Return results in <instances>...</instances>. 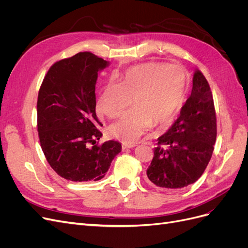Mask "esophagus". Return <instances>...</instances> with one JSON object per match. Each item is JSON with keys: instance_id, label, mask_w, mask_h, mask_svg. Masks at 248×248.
I'll return each instance as SVG.
<instances>
[{"instance_id": "obj_1", "label": "esophagus", "mask_w": 248, "mask_h": 248, "mask_svg": "<svg viewBox=\"0 0 248 248\" xmlns=\"http://www.w3.org/2000/svg\"><path fill=\"white\" fill-rule=\"evenodd\" d=\"M136 147V144H125V142H123L122 145V148L125 150V149H131V148H134Z\"/></svg>"}]
</instances>
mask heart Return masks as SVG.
<instances>
[{
	"label": "heart",
	"mask_w": 248,
	"mask_h": 248,
	"mask_svg": "<svg viewBox=\"0 0 248 248\" xmlns=\"http://www.w3.org/2000/svg\"><path fill=\"white\" fill-rule=\"evenodd\" d=\"M187 87L188 73L183 67L160 62L141 64L127 71L121 84L108 82L96 108L100 114L115 118L133 102L136 107L109 126V133L125 144H134L153 122L164 125L177 117L184 106Z\"/></svg>",
	"instance_id": "1"
}]
</instances>
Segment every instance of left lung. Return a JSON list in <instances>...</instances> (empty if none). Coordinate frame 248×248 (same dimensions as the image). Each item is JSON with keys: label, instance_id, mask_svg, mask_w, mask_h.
<instances>
[{"label": "left lung", "instance_id": "1", "mask_svg": "<svg viewBox=\"0 0 248 248\" xmlns=\"http://www.w3.org/2000/svg\"><path fill=\"white\" fill-rule=\"evenodd\" d=\"M216 133L212 92L204 74L196 69L191 94L178 119L157 139L158 144L147 170L150 181L166 189L196 182L211 159Z\"/></svg>", "mask_w": 248, "mask_h": 248}]
</instances>
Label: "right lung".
Masks as SVG:
<instances>
[{
	"label": "right lung",
	"mask_w": 248,
	"mask_h": 248,
	"mask_svg": "<svg viewBox=\"0 0 248 248\" xmlns=\"http://www.w3.org/2000/svg\"><path fill=\"white\" fill-rule=\"evenodd\" d=\"M108 65L92 52H78L52 65L40 87V145L52 170L69 181H98L122 150L116 140L96 145L102 137V124L95 111V86L98 72Z\"/></svg>",
	"instance_id": "add662e5"
}]
</instances>
